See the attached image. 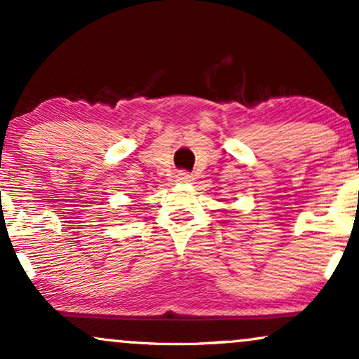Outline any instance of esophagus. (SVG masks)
<instances>
[{
	"instance_id": "obj_1",
	"label": "esophagus",
	"mask_w": 359,
	"mask_h": 359,
	"mask_svg": "<svg viewBox=\"0 0 359 359\" xmlns=\"http://www.w3.org/2000/svg\"><path fill=\"white\" fill-rule=\"evenodd\" d=\"M177 180H179V182H191L192 175L189 174V172H179V174H177Z\"/></svg>"
}]
</instances>
